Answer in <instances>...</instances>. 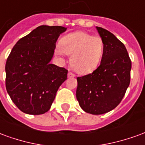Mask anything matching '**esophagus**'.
I'll return each instance as SVG.
<instances>
[{"mask_svg":"<svg viewBox=\"0 0 145 145\" xmlns=\"http://www.w3.org/2000/svg\"><path fill=\"white\" fill-rule=\"evenodd\" d=\"M67 77H68V78H74V77H75V74H73L72 72H68V74H67Z\"/></svg>","mask_w":145,"mask_h":145,"instance_id":"1","label":"esophagus"}]
</instances>
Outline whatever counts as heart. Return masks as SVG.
I'll return each mask as SVG.
<instances>
[{
	"mask_svg": "<svg viewBox=\"0 0 145 145\" xmlns=\"http://www.w3.org/2000/svg\"><path fill=\"white\" fill-rule=\"evenodd\" d=\"M104 43L99 36L85 32H75L64 36L55 49L57 55H71V65L80 74L94 71L103 54Z\"/></svg>",
	"mask_w": 145,
	"mask_h": 145,
	"instance_id": "obj_1",
	"label": "heart"
}]
</instances>
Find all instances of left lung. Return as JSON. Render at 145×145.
<instances>
[{
    "label": "left lung",
    "instance_id": "left-lung-1",
    "mask_svg": "<svg viewBox=\"0 0 145 145\" xmlns=\"http://www.w3.org/2000/svg\"><path fill=\"white\" fill-rule=\"evenodd\" d=\"M104 43L100 65L93 72L77 78L76 97L85 112L100 115L118 106L131 81V60L123 42L112 33L96 27Z\"/></svg>",
    "mask_w": 145,
    "mask_h": 145
}]
</instances>
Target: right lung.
Returning <instances> with one entry per match:
<instances>
[{
	"mask_svg": "<svg viewBox=\"0 0 145 145\" xmlns=\"http://www.w3.org/2000/svg\"><path fill=\"white\" fill-rule=\"evenodd\" d=\"M67 28L40 25L14 45L5 65L6 89L22 112L40 115L50 109L67 70L50 63Z\"/></svg>",
	"mask_w": 145,
	"mask_h": 145,
	"instance_id": "obj_1",
	"label": "right lung"
}]
</instances>
